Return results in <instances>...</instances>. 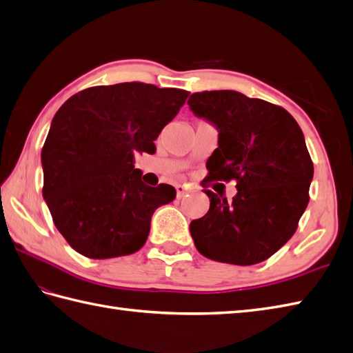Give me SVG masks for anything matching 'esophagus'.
I'll use <instances>...</instances> for the list:
<instances>
[{
    "label": "esophagus",
    "mask_w": 353,
    "mask_h": 353,
    "mask_svg": "<svg viewBox=\"0 0 353 353\" xmlns=\"http://www.w3.org/2000/svg\"><path fill=\"white\" fill-rule=\"evenodd\" d=\"M176 191H177V199H182L190 192V188H188V186H185V185H177Z\"/></svg>",
    "instance_id": "34e87169"
}]
</instances>
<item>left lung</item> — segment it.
<instances>
[{"instance_id": "left-lung-1", "label": "left lung", "mask_w": 353, "mask_h": 353, "mask_svg": "<svg viewBox=\"0 0 353 353\" xmlns=\"http://www.w3.org/2000/svg\"><path fill=\"white\" fill-rule=\"evenodd\" d=\"M194 115L219 130V148L208 159L211 181H236L228 201L205 190L209 211L190 232L203 256L253 265L288 241L310 201L314 165L303 132L287 110L236 91L196 92Z\"/></svg>"}]
</instances>
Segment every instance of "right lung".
I'll return each mask as SVG.
<instances>
[{
	"label": "right lung",
	"mask_w": 353,
	"mask_h": 353,
	"mask_svg": "<svg viewBox=\"0 0 353 353\" xmlns=\"http://www.w3.org/2000/svg\"><path fill=\"white\" fill-rule=\"evenodd\" d=\"M188 94L132 81L88 88L57 110L41 154L42 196L74 250L108 259L145 244L152 215L176 190L145 185L133 159L156 152V138Z\"/></svg>",
	"instance_id": "right-lung-1"
}]
</instances>
